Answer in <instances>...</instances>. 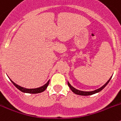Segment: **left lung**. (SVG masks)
Masks as SVG:
<instances>
[{
    "mask_svg": "<svg viewBox=\"0 0 121 121\" xmlns=\"http://www.w3.org/2000/svg\"><path fill=\"white\" fill-rule=\"evenodd\" d=\"M111 78H110V79H109L108 81L106 82V84H104V85L102 86H101L100 88H99V89L96 90H95V91H83L78 90H77V89H76V88H74L73 86H71V85L70 84V83H69L68 82V86H69V87L70 88V89L72 90L73 92L74 93L76 94V95H81V96H89V95H94V94H95V93H96L99 92V91H100L102 90H103L104 88L105 87V86H106V85L108 84V82H110V81Z\"/></svg>",
    "mask_w": 121,
    "mask_h": 121,
    "instance_id": "1",
    "label": "left lung"
}]
</instances>
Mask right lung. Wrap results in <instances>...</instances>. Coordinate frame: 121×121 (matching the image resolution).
I'll return each instance as SVG.
<instances>
[{"instance_id": "obj_1", "label": "right lung", "mask_w": 121, "mask_h": 121, "mask_svg": "<svg viewBox=\"0 0 121 121\" xmlns=\"http://www.w3.org/2000/svg\"><path fill=\"white\" fill-rule=\"evenodd\" d=\"M11 81L13 84L14 85V86H16L17 89H19L20 91H22V92L23 93H32V94L39 93L43 92V91L45 90L46 88H47L48 85L49 84V82H50V81H48L47 82V84H45L44 85H43V86H40V87H39V88L28 89V88H23V87H22V86L17 85L16 84H15L14 82L13 81H11Z\"/></svg>"}]
</instances>
